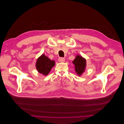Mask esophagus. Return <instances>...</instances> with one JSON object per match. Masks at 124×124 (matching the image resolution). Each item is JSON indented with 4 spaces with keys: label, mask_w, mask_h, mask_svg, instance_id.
<instances>
[{
    "label": "esophagus",
    "mask_w": 124,
    "mask_h": 124,
    "mask_svg": "<svg viewBox=\"0 0 124 124\" xmlns=\"http://www.w3.org/2000/svg\"><path fill=\"white\" fill-rule=\"evenodd\" d=\"M65 59L64 58L59 57V58H58V61H59V62H65Z\"/></svg>",
    "instance_id": "esophagus-1"
}]
</instances>
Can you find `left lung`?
<instances>
[{"label": "left lung", "instance_id": "1", "mask_svg": "<svg viewBox=\"0 0 124 124\" xmlns=\"http://www.w3.org/2000/svg\"><path fill=\"white\" fill-rule=\"evenodd\" d=\"M72 62L74 65L75 71L78 76H80L85 70L86 66V59L82 57L81 56L78 55Z\"/></svg>", "mask_w": 124, "mask_h": 124}]
</instances>
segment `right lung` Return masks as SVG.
Instances as JSON below:
<instances>
[{"label":"right lung","mask_w":124,"mask_h":124,"mask_svg":"<svg viewBox=\"0 0 124 124\" xmlns=\"http://www.w3.org/2000/svg\"><path fill=\"white\" fill-rule=\"evenodd\" d=\"M55 65V61H51L44 54H42L37 59L36 67L40 73L47 76Z\"/></svg>","instance_id":"add662e5"}]
</instances>
